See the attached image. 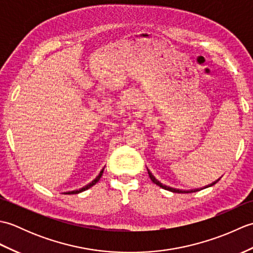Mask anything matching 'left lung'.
<instances>
[{
  "mask_svg": "<svg viewBox=\"0 0 253 253\" xmlns=\"http://www.w3.org/2000/svg\"><path fill=\"white\" fill-rule=\"evenodd\" d=\"M148 173H149V176H150V178H151V180L154 182L155 185H158V186H160V187H162L163 189H166V190H169V191H171V192H176V193H190V192H196V191H199V189H196V190H189V191H186V190H179V189H175V188H170V187H168V186H165V185H162L161 184V182L159 181V180H157L154 178V176L150 173L149 171V169H148Z\"/></svg>",
  "mask_w": 253,
  "mask_h": 253,
  "instance_id": "1",
  "label": "left lung"
}]
</instances>
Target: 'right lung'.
Wrapping results in <instances>:
<instances>
[{
  "label": "right lung",
  "instance_id": "1",
  "mask_svg": "<svg viewBox=\"0 0 253 253\" xmlns=\"http://www.w3.org/2000/svg\"><path fill=\"white\" fill-rule=\"evenodd\" d=\"M102 173H103V171H101V174L96 177V178L91 182V184H89L88 186H85V187H84V188H82V189H79V190H75V191H69V192H66V193H68V195H76V193H79V192H82V191H84V190H87V189H89L90 187H92L93 185H95L96 182L99 181V179L101 178V176H102Z\"/></svg>",
  "mask_w": 253,
  "mask_h": 253
}]
</instances>
